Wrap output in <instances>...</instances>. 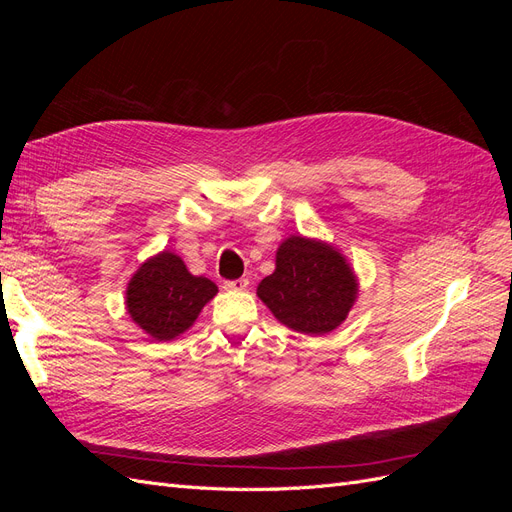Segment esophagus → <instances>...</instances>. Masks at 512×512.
Listing matches in <instances>:
<instances>
[{
    "mask_svg": "<svg viewBox=\"0 0 512 512\" xmlns=\"http://www.w3.org/2000/svg\"><path fill=\"white\" fill-rule=\"evenodd\" d=\"M247 286H250V280L247 277H241V280H230V282H224V288L226 290H245Z\"/></svg>",
    "mask_w": 512,
    "mask_h": 512,
    "instance_id": "obj_1",
    "label": "esophagus"
}]
</instances>
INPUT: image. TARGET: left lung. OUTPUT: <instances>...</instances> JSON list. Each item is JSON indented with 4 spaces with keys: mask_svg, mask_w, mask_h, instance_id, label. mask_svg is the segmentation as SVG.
Wrapping results in <instances>:
<instances>
[{
    "mask_svg": "<svg viewBox=\"0 0 512 512\" xmlns=\"http://www.w3.org/2000/svg\"><path fill=\"white\" fill-rule=\"evenodd\" d=\"M256 294L288 329L324 335L346 320L359 284L333 245L292 235L277 247L275 271L258 284Z\"/></svg>",
    "mask_w": 512,
    "mask_h": 512,
    "instance_id": "1",
    "label": "left lung"
}]
</instances>
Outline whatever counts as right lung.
<instances>
[{"instance_id": "right-lung-1", "label": "right lung", "mask_w": 512, "mask_h": 512, "mask_svg": "<svg viewBox=\"0 0 512 512\" xmlns=\"http://www.w3.org/2000/svg\"><path fill=\"white\" fill-rule=\"evenodd\" d=\"M218 286L203 275H192L173 252L145 260L126 290L130 318L158 342H168L188 331Z\"/></svg>"}]
</instances>
